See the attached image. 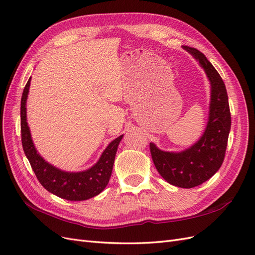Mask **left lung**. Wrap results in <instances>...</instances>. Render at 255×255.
Here are the masks:
<instances>
[{
	"label": "left lung",
	"mask_w": 255,
	"mask_h": 255,
	"mask_svg": "<svg viewBox=\"0 0 255 255\" xmlns=\"http://www.w3.org/2000/svg\"><path fill=\"white\" fill-rule=\"evenodd\" d=\"M184 49L200 62L212 85L207 127L201 139L186 150L163 151L154 143H149V148L157 171L169 184L193 188L208 180L222 165L231 130V112L227 89L218 71L198 49L188 46Z\"/></svg>",
	"instance_id": "left-lung-1"
}]
</instances>
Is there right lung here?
I'll list each match as a JSON object with an SVG mask.
<instances>
[{
  "label": "right lung",
  "mask_w": 255,
  "mask_h": 255,
  "mask_svg": "<svg viewBox=\"0 0 255 255\" xmlns=\"http://www.w3.org/2000/svg\"><path fill=\"white\" fill-rule=\"evenodd\" d=\"M30 82L31 78L28 79L22 93V97H21V141H22L24 154L30 161L36 177L46 190L57 195L59 198L68 201H84L94 198L103 191L109 183L116 150L123 139V135L116 137L108 145L98 162L89 170L70 173L61 171L51 165L45 161L36 150L31 137L30 128L26 123L25 105Z\"/></svg>",
  "instance_id": "1"
}]
</instances>
